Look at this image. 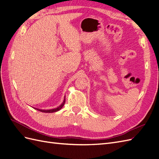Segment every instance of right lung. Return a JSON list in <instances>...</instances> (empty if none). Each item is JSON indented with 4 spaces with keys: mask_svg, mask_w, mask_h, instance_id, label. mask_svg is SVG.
Wrapping results in <instances>:
<instances>
[{
    "mask_svg": "<svg viewBox=\"0 0 159 159\" xmlns=\"http://www.w3.org/2000/svg\"><path fill=\"white\" fill-rule=\"evenodd\" d=\"M65 102H66V97H64V100H63V102H62V104L60 105L59 106H58L57 108H54V109H51V110H41V109H38V108H35L39 111H42V112H45V113H52V112H55V111H59V110H61L63 106H64V104H65Z\"/></svg>",
    "mask_w": 159,
    "mask_h": 159,
    "instance_id": "right-lung-1",
    "label": "right lung"
}]
</instances>
